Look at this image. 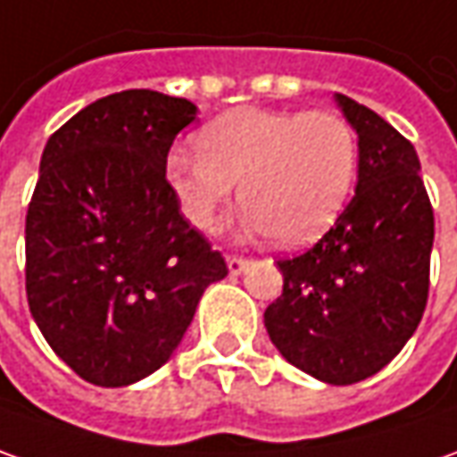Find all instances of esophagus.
I'll return each mask as SVG.
<instances>
[{"mask_svg":"<svg viewBox=\"0 0 457 457\" xmlns=\"http://www.w3.org/2000/svg\"><path fill=\"white\" fill-rule=\"evenodd\" d=\"M247 262H250V260L243 258V255H228V268L232 276H240L245 268H247Z\"/></svg>","mask_w":457,"mask_h":457,"instance_id":"obj_1","label":"esophagus"}]
</instances>
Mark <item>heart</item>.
I'll return each mask as SVG.
<instances>
[{
	"mask_svg": "<svg viewBox=\"0 0 457 457\" xmlns=\"http://www.w3.org/2000/svg\"><path fill=\"white\" fill-rule=\"evenodd\" d=\"M359 162L354 126L337 111L240 108L174 151L166 179L184 217L210 232L240 184V207L278 247L316 240L344 210Z\"/></svg>",
	"mask_w": 457,
	"mask_h": 457,
	"instance_id": "b5f03b06",
	"label": "heart"
}]
</instances>
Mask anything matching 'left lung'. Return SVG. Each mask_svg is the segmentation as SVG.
Instances as JSON below:
<instances>
[{
    "label": "left lung",
    "instance_id": "8db88e82",
    "mask_svg": "<svg viewBox=\"0 0 457 457\" xmlns=\"http://www.w3.org/2000/svg\"><path fill=\"white\" fill-rule=\"evenodd\" d=\"M359 136L354 199L306 253L280 258L283 293L265 328L293 367L354 385L400 354L428 306L435 214L415 146L337 93Z\"/></svg>",
    "mask_w": 457,
    "mask_h": 457
}]
</instances>
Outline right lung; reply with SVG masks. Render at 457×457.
I'll return each instance as SVG.
<instances>
[{"mask_svg":"<svg viewBox=\"0 0 457 457\" xmlns=\"http://www.w3.org/2000/svg\"><path fill=\"white\" fill-rule=\"evenodd\" d=\"M195 103L123 90L50 136L24 222V286L45 341L86 382L123 386L179 346L228 262L181 214L166 156Z\"/></svg>","mask_w":457,"mask_h":457,"instance_id":"add662e5","label":"right lung"}]
</instances>
